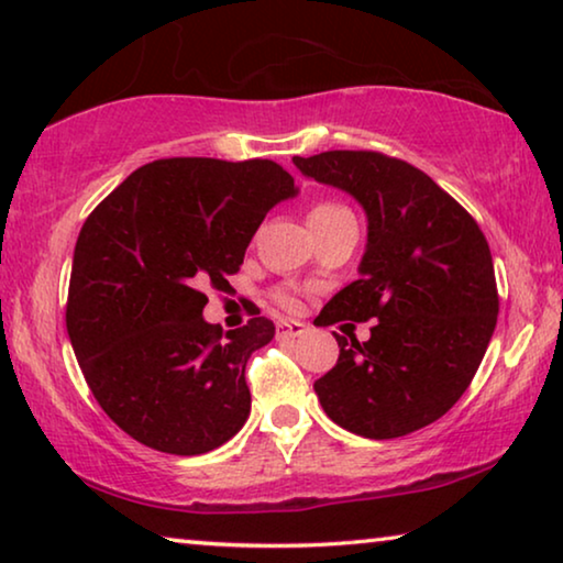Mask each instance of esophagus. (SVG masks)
Wrapping results in <instances>:
<instances>
[{
    "mask_svg": "<svg viewBox=\"0 0 563 563\" xmlns=\"http://www.w3.org/2000/svg\"><path fill=\"white\" fill-rule=\"evenodd\" d=\"M308 331L306 323L292 321V318H280L278 321V339H298Z\"/></svg>",
    "mask_w": 563,
    "mask_h": 563,
    "instance_id": "obj_1",
    "label": "esophagus"
}]
</instances>
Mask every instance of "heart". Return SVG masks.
Returning a JSON list of instances; mask_svg holds the SVG:
<instances>
[{"label": "heart", "mask_w": 563, "mask_h": 563, "mask_svg": "<svg viewBox=\"0 0 563 563\" xmlns=\"http://www.w3.org/2000/svg\"><path fill=\"white\" fill-rule=\"evenodd\" d=\"M339 212H349V209H343L341 205H333V201H323V205H318L310 209L308 217H325V214H339ZM278 300L283 306H292L296 303V298L290 296V292H278Z\"/></svg>", "instance_id": "heart-1"}]
</instances>
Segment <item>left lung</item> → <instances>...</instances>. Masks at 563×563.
I'll return each mask as SVG.
<instances>
[{"mask_svg":"<svg viewBox=\"0 0 563 563\" xmlns=\"http://www.w3.org/2000/svg\"><path fill=\"white\" fill-rule=\"evenodd\" d=\"M292 164L366 212L358 280L323 306L321 325L372 321L368 341H339L313 384L343 430L391 440L422 430L463 397L498 321L490 247L477 222L412 164L376 151H323Z\"/></svg>","mask_w":563,"mask_h":563,"instance_id":"8db88e82","label":"left lung"}]
</instances>
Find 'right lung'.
<instances>
[{
    "label": "right lung",
    "mask_w": 563,
    "mask_h": 563,
    "mask_svg": "<svg viewBox=\"0 0 563 563\" xmlns=\"http://www.w3.org/2000/svg\"><path fill=\"white\" fill-rule=\"evenodd\" d=\"M296 195L267 158L184 156L141 166L90 212L75 242L67 335L98 405L133 440L205 455L247 422L245 366L275 325L207 323L201 288H230L265 214Z\"/></svg>",
    "instance_id": "1"
}]
</instances>
